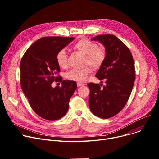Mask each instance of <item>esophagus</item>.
Masks as SVG:
<instances>
[{"instance_id": "obj_1", "label": "esophagus", "mask_w": 159, "mask_h": 159, "mask_svg": "<svg viewBox=\"0 0 159 159\" xmlns=\"http://www.w3.org/2000/svg\"><path fill=\"white\" fill-rule=\"evenodd\" d=\"M84 84H82V83H80V82H77V86L79 87V86H84Z\"/></svg>"}]
</instances>
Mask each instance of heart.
I'll return each instance as SVG.
<instances>
[{"instance_id":"obj_1","label":"heart","mask_w":159,"mask_h":159,"mask_svg":"<svg viewBox=\"0 0 159 159\" xmlns=\"http://www.w3.org/2000/svg\"><path fill=\"white\" fill-rule=\"evenodd\" d=\"M75 48L86 56L85 63L91 68H97L101 66L105 59V52L102 48H98L97 44L88 39H82L75 45ZM57 62L61 68H66L68 65V53L65 48L61 49L56 56ZM88 67L83 68H73L66 74V77L71 80L84 82L91 73Z\"/></svg>"}]
</instances>
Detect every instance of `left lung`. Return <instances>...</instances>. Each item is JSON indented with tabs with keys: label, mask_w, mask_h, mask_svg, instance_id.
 Masks as SVG:
<instances>
[{
	"label": "left lung",
	"mask_w": 159,
	"mask_h": 159,
	"mask_svg": "<svg viewBox=\"0 0 159 159\" xmlns=\"http://www.w3.org/2000/svg\"><path fill=\"white\" fill-rule=\"evenodd\" d=\"M91 40L98 41L105 48V59L96 77L104 79L106 84L102 88L98 84H88L89 106L95 116L109 119L122 110L130 96L135 80L134 61L128 47L113 35H98Z\"/></svg>",
	"instance_id": "8db88e82"
}]
</instances>
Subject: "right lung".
<instances>
[{
    "mask_svg": "<svg viewBox=\"0 0 159 159\" xmlns=\"http://www.w3.org/2000/svg\"><path fill=\"white\" fill-rule=\"evenodd\" d=\"M73 37H46L27 49L20 64V84L29 103L38 115L48 120L60 119L68 112L69 101L77 89V83L56 77L60 71L56 56ZM53 81H62L61 87L53 88Z\"/></svg>",
    "mask_w": 159,
    "mask_h": 159,
    "instance_id": "1",
    "label": "right lung"
}]
</instances>
